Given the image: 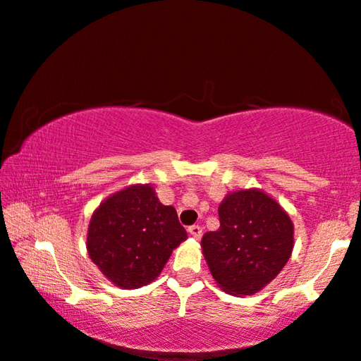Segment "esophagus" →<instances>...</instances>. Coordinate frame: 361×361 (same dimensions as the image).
I'll return each instance as SVG.
<instances>
[{
  "instance_id": "1",
  "label": "esophagus",
  "mask_w": 361,
  "mask_h": 361,
  "mask_svg": "<svg viewBox=\"0 0 361 361\" xmlns=\"http://www.w3.org/2000/svg\"><path fill=\"white\" fill-rule=\"evenodd\" d=\"M187 231H189V233L194 238L202 237V227H200V226H190L189 228H187Z\"/></svg>"
}]
</instances>
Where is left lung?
<instances>
[{
	"label": "left lung",
	"mask_w": 361,
	"mask_h": 361,
	"mask_svg": "<svg viewBox=\"0 0 361 361\" xmlns=\"http://www.w3.org/2000/svg\"><path fill=\"white\" fill-rule=\"evenodd\" d=\"M221 227L202 237L210 274L224 292L254 295L280 274L293 249V224L265 192L228 194L219 207Z\"/></svg>",
	"instance_id": "8db88e82"
}]
</instances>
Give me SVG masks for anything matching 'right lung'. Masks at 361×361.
Returning a JSON list of instances; mask_svg holds the SVG:
<instances>
[{"label": "right lung", "mask_w": 361, "mask_h": 361, "mask_svg": "<svg viewBox=\"0 0 361 361\" xmlns=\"http://www.w3.org/2000/svg\"><path fill=\"white\" fill-rule=\"evenodd\" d=\"M187 238L172 205H162L151 185H130L102 202L89 222L87 252L121 288L151 283Z\"/></svg>", "instance_id": "obj_1"}]
</instances>
